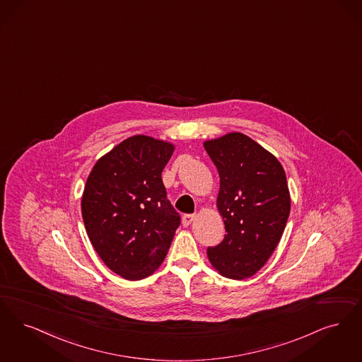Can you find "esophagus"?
Instances as JSON below:
<instances>
[{"label":"esophagus","instance_id":"esophagus-1","mask_svg":"<svg viewBox=\"0 0 362 362\" xmlns=\"http://www.w3.org/2000/svg\"><path fill=\"white\" fill-rule=\"evenodd\" d=\"M194 218H196L194 214H187V215H184V216H182V224H184L185 227H188L189 224L194 221Z\"/></svg>","mask_w":362,"mask_h":362}]
</instances>
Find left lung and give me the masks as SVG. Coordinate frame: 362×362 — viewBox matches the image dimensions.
I'll use <instances>...</instances> for the list:
<instances>
[{"instance_id": "obj_1", "label": "left lung", "mask_w": 362, "mask_h": 362, "mask_svg": "<svg viewBox=\"0 0 362 362\" xmlns=\"http://www.w3.org/2000/svg\"><path fill=\"white\" fill-rule=\"evenodd\" d=\"M221 177L218 208L226 235L206 254L234 280L252 277L277 247L291 212L281 163L249 136L233 132L204 143Z\"/></svg>"}]
</instances>
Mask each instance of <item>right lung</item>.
<instances>
[{"label": "right lung", "instance_id": "add662e5", "mask_svg": "<svg viewBox=\"0 0 362 362\" xmlns=\"http://www.w3.org/2000/svg\"><path fill=\"white\" fill-rule=\"evenodd\" d=\"M173 144L128 138L98 159L82 196L88 236L104 264L127 280L150 276L165 259L181 218L162 170Z\"/></svg>", "mask_w": 362, "mask_h": 362}]
</instances>
